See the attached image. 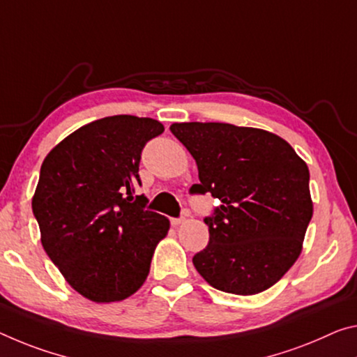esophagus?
<instances>
[{
	"label": "esophagus",
	"instance_id": "esophagus-1",
	"mask_svg": "<svg viewBox=\"0 0 357 357\" xmlns=\"http://www.w3.org/2000/svg\"><path fill=\"white\" fill-rule=\"evenodd\" d=\"M184 220H185L184 218H173V219H172V224L174 225V227H176V225H181V224H183Z\"/></svg>",
	"mask_w": 357,
	"mask_h": 357
}]
</instances>
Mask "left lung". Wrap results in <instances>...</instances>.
<instances>
[{
	"label": "left lung",
	"mask_w": 357,
	"mask_h": 357,
	"mask_svg": "<svg viewBox=\"0 0 357 357\" xmlns=\"http://www.w3.org/2000/svg\"><path fill=\"white\" fill-rule=\"evenodd\" d=\"M199 168L192 194L219 199L209 243L192 262L208 284L254 296L278 282L302 252L313 216L307 163L267 130L220 122L173 123Z\"/></svg>",
	"instance_id": "8db88e82"
}]
</instances>
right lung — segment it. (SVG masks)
<instances>
[{"mask_svg": "<svg viewBox=\"0 0 357 357\" xmlns=\"http://www.w3.org/2000/svg\"><path fill=\"white\" fill-rule=\"evenodd\" d=\"M155 119L111 116L77 128L44 158L31 200L44 251L82 297L121 302L149 275L169 220L133 197Z\"/></svg>", "mask_w": 357, "mask_h": 357, "instance_id": "1", "label": "right lung"}]
</instances>
